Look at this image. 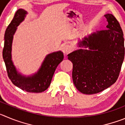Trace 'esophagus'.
<instances>
[{"mask_svg": "<svg viewBox=\"0 0 125 125\" xmlns=\"http://www.w3.org/2000/svg\"><path fill=\"white\" fill-rule=\"evenodd\" d=\"M72 47L70 45H64L62 47V51L63 53L65 54H67V53H70L72 51Z\"/></svg>", "mask_w": 125, "mask_h": 125, "instance_id": "1", "label": "esophagus"}]
</instances>
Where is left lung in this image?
Returning a JSON list of instances; mask_svg holds the SVG:
<instances>
[{
  "instance_id": "8db88e82",
  "label": "left lung",
  "mask_w": 125,
  "mask_h": 125,
  "mask_svg": "<svg viewBox=\"0 0 125 125\" xmlns=\"http://www.w3.org/2000/svg\"><path fill=\"white\" fill-rule=\"evenodd\" d=\"M107 30L98 31L79 40L78 46L84 47L68 55L73 63V83L85 94L102 91L118 78L125 57L123 33L114 15H104Z\"/></svg>"
}]
</instances>
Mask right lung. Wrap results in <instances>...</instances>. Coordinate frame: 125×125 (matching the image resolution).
<instances>
[{
	"instance_id": "obj_1",
	"label": "right lung",
	"mask_w": 125,
	"mask_h": 125,
	"mask_svg": "<svg viewBox=\"0 0 125 125\" xmlns=\"http://www.w3.org/2000/svg\"><path fill=\"white\" fill-rule=\"evenodd\" d=\"M27 14L26 10L18 9L8 26L5 32L3 59L6 66L8 76L14 85L29 93H42L51 84L57 66L63 59V53L59 51L47 55L38 72L31 75H23L18 72L11 59L13 39L17 27L24 21Z\"/></svg>"
}]
</instances>
